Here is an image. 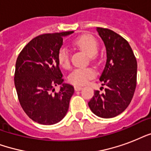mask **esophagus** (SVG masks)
Listing matches in <instances>:
<instances>
[{
    "mask_svg": "<svg viewBox=\"0 0 151 151\" xmlns=\"http://www.w3.org/2000/svg\"><path fill=\"white\" fill-rule=\"evenodd\" d=\"M82 89V87L81 86H79V85H75L74 86V90L75 91H80V90Z\"/></svg>",
    "mask_w": 151,
    "mask_h": 151,
    "instance_id": "esophagus-1",
    "label": "esophagus"
}]
</instances>
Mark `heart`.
<instances>
[{
	"label": "heart",
	"instance_id": "1",
	"mask_svg": "<svg viewBox=\"0 0 151 151\" xmlns=\"http://www.w3.org/2000/svg\"><path fill=\"white\" fill-rule=\"evenodd\" d=\"M73 45L88 55L90 60L95 61L97 59L96 52L99 48L98 41L90 35H81L76 37L72 42ZM57 61L61 67L68 69L70 66V53L66 48H61L57 55ZM96 76V70L92 67H83L74 69L68 77L69 81L75 85H82Z\"/></svg>",
	"mask_w": 151,
	"mask_h": 151
}]
</instances>
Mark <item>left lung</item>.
I'll return each instance as SVG.
<instances>
[{
  "label": "left lung",
  "mask_w": 151,
  "mask_h": 151,
  "mask_svg": "<svg viewBox=\"0 0 151 151\" xmlns=\"http://www.w3.org/2000/svg\"><path fill=\"white\" fill-rule=\"evenodd\" d=\"M106 49V63L99 80L104 92L95 91L88 106L103 118L116 117L131 103L136 87L137 62L129 42L111 29L97 27Z\"/></svg>",
  "instance_id": "obj_1"
}]
</instances>
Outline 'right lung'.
<instances>
[{
    "label": "right lung",
    "instance_id": "add662e5",
    "mask_svg": "<svg viewBox=\"0 0 151 151\" xmlns=\"http://www.w3.org/2000/svg\"><path fill=\"white\" fill-rule=\"evenodd\" d=\"M73 31L43 34L32 39L18 55L15 86L18 99L27 116L41 124H54L66 114L74 89L64 81L57 55L63 36Z\"/></svg>",
    "mask_w": 151,
    "mask_h": 151
}]
</instances>
